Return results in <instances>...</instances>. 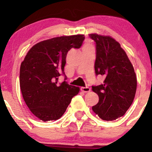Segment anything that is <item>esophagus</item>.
I'll return each instance as SVG.
<instances>
[{"label":"esophagus","instance_id":"obj_1","mask_svg":"<svg viewBox=\"0 0 152 152\" xmlns=\"http://www.w3.org/2000/svg\"><path fill=\"white\" fill-rule=\"evenodd\" d=\"M81 90L83 92V93H88L91 91L90 88H88V87H81Z\"/></svg>","mask_w":152,"mask_h":152}]
</instances>
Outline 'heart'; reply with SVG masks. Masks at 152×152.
Segmentation results:
<instances>
[{
  "mask_svg": "<svg viewBox=\"0 0 152 152\" xmlns=\"http://www.w3.org/2000/svg\"><path fill=\"white\" fill-rule=\"evenodd\" d=\"M91 46H92L89 43H86V44L84 45V46H83V48H88V47H91Z\"/></svg>",
  "mask_w": 152,
  "mask_h": 152,
  "instance_id": "obj_1",
  "label": "heart"
}]
</instances>
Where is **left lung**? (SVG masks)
Returning a JSON list of instances; mask_svg holds the SVG:
<instances>
[{
	"instance_id": "1",
	"label": "left lung",
	"mask_w": 152,
	"mask_h": 152,
	"mask_svg": "<svg viewBox=\"0 0 152 152\" xmlns=\"http://www.w3.org/2000/svg\"><path fill=\"white\" fill-rule=\"evenodd\" d=\"M96 42L95 73L104 83L92 86L99 102L92 110L102 119L114 121L124 116L132 105L137 86L133 66L120 43L109 36L89 34Z\"/></svg>"
}]
</instances>
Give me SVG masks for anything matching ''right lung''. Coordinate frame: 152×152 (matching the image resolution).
Masks as SVG:
<instances>
[{
    "label": "right lung",
    "mask_w": 152,
    "mask_h": 152,
    "mask_svg": "<svg viewBox=\"0 0 152 152\" xmlns=\"http://www.w3.org/2000/svg\"><path fill=\"white\" fill-rule=\"evenodd\" d=\"M84 38V35L78 34L41 41L28 50L20 64L23 98L32 114L40 120L60 118L73 97L79 92V87L66 81L58 84V79L61 74H64L69 50L79 48Z\"/></svg>",
    "instance_id": "add662e5"
}]
</instances>
